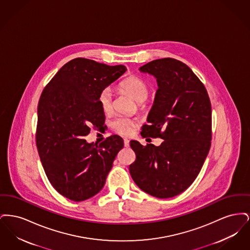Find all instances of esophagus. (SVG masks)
Returning <instances> with one entry per match:
<instances>
[{"mask_svg":"<svg viewBox=\"0 0 250 250\" xmlns=\"http://www.w3.org/2000/svg\"><path fill=\"white\" fill-rule=\"evenodd\" d=\"M124 144H125V147H129L128 139H124Z\"/></svg>","mask_w":250,"mask_h":250,"instance_id":"obj_1","label":"esophagus"}]
</instances>
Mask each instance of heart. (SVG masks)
<instances>
[{
  "mask_svg": "<svg viewBox=\"0 0 250 250\" xmlns=\"http://www.w3.org/2000/svg\"><path fill=\"white\" fill-rule=\"evenodd\" d=\"M120 88L132 95L136 100L138 105L141 107H145L147 97L149 95V85L139 76L130 75L125 78L121 83ZM112 92L110 88L103 89L98 95V103L103 111L108 112L112 107ZM111 127L121 135H129L136 126V124L133 120L125 116H117L111 121Z\"/></svg>",
  "mask_w": 250,
  "mask_h": 250,
  "instance_id": "obj_1",
  "label": "heart"
}]
</instances>
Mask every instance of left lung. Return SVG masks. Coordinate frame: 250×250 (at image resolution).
Here are the masks:
<instances>
[{"mask_svg": "<svg viewBox=\"0 0 250 250\" xmlns=\"http://www.w3.org/2000/svg\"><path fill=\"white\" fill-rule=\"evenodd\" d=\"M140 70L154 75L158 84L141 135L164 141L159 146L131 141L136 160L129 172L144 192L159 199L172 198L190 187L210 150L211 101L200 79L181 61L155 60Z\"/></svg>", "mask_w": 250, "mask_h": 250, "instance_id": "left-lung-1", "label": "left lung"}]
</instances>
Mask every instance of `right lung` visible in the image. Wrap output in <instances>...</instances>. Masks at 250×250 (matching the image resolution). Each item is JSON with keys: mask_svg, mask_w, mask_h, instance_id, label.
Here are the masks:
<instances>
[{"mask_svg": "<svg viewBox=\"0 0 250 250\" xmlns=\"http://www.w3.org/2000/svg\"><path fill=\"white\" fill-rule=\"evenodd\" d=\"M126 67L76 58L66 62L44 88L37 107V151L49 183L74 202L92 198L105 185L124 141L112 135L87 143L91 127L103 126L98 95Z\"/></svg>", "mask_w": 250, "mask_h": 250, "instance_id": "obj_1", "label": "right lung"}]
</instances>
